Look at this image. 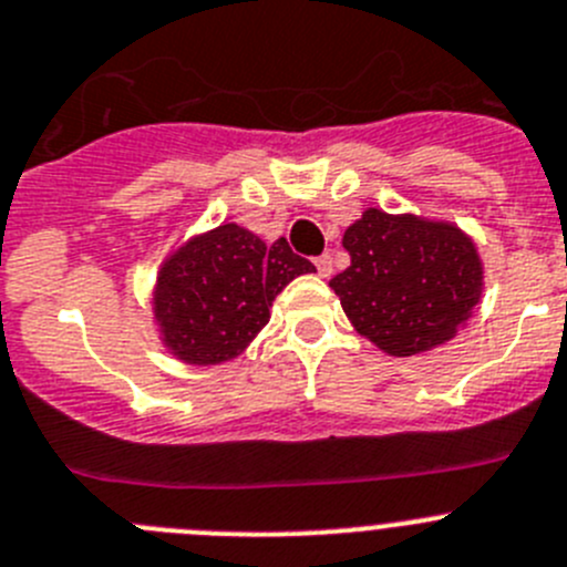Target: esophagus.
<instances>
[{
	"mask_svg": "<svg viewBox=\"0 0 567 567\" xmlns=\"http://www.w3.org/2000/svg\"><path fill=\"white\" fill-rule=\"evenodd\" d=\"M316 268H319V277H332V257L330 254H321V257H316Z\"/></svg>",
	"mask_w": 567,
	"mask_h": 567,
	"instance_id": "34e87169",
	"label": "esophagus"
}]
</instances>
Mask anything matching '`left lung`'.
<instances>
[{"mask_svg": "<svg viewBox=\"0 0 567 567\" xmlns=\"http://www.w3.org/2000/svg\"><path fill=\"white\" fill-rule=\"evenodd\" d=\"M343 248L352 262L330 288L358 332L391 355L451 341L478 305V254L456 226L367 209Z\"/></svg>", "mask_w": 567, "mask_h": 567, "instance_id": "left-lung-1", "label": "left lung"}]
</instances>
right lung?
Segmentation results:
<instances>
[{
    "mask_svg": "<svg viewBox=\"0 0 567 567\" xmlns=\"http://www.w3.org/2000/svg\"><path fill=\"white\" fill-rule=\"evenodd\" d=\"M316 271L285 237L266 246L235 224L187 243L167 259L156 288V319L182 361L220 363L240 355L271 319L290 279Z\"/></svg>",
    "mask_w": 567,
    "mask_h": 567,
    "instance_id": "1",
    "label": "right lung"
}]
</instances>
